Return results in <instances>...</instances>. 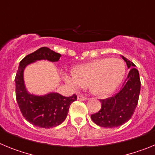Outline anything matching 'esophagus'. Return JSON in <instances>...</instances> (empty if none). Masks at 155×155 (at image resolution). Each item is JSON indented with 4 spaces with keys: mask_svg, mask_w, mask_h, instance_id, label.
Instances as JSON below:
<instances>
[{
    "mask_svg": "<svg viewBox=\"0 0 155 155\" xmlns=\"http://www.w3.org/2000/svg\"><path fill=\"white\" fill-rule=\"evenodd\" d=\"M78 99L79 101H85V100L87 99V98L83 96L81 94H79V95H78Z\"/></svg>",
    "mask_w": 155,
    "mask_h": 155,
    "instance_id": "34e87169",
    "label": "esophagus"
}]
</instances>
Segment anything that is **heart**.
Here are the masks:
<instances>
[{"instance_id":"b5f03b06","label":"heart","mask_w":155,"mask_h":155,"mask_svg":"<svg viewBox=\"0 0 155 155\" xmlns=\"http://www.w3.org/2000/svg\"><path fill=\"white\" fill-rule=\"evenodd\" d=\"M125 73L122 60L102 58L77 67L73 74H65L64 79L74 88L88 86L94 94L105 96L118 87Z\"/></svg>"}]
</instances>
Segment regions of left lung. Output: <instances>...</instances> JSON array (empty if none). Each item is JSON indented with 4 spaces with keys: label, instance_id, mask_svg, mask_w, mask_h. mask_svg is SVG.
<instances>
[{
    "label": "left lung",
    "instance_id": "8db88e82",
    "mask_svg": "<svg viewBox=\"0 0 155 155\" xmlns=\"http://www.w3.org/2000/svg\"><path fill=\"white\" fill-rule=\"evenodd\" d=\"M130 69L121 89L113 96L100 99L102 107L91 116L94 124L106 128L117 127L125 124L134 115L139 99L140 80L135 64L123 57Z\"/></svg>",
    "mask_w": 155,
    "mask_h": 155
}]
</instances>
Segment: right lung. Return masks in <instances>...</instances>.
<instances>
[{"label":"right lung","mask_w":155,"mask_h":155,"mask_svg":"<svg viewBox=\"0 0 155 155\" xmlns=\"http://www.w3.org/2000/svg\"><path fill=\"white\" fill-rule=\"evenodd\" d=\"M61 55L48 47L39 48L23 58L16 74L15 95L22 116L32 125L42 128H52L60 125L68 116L71 104L77 100L74 94L71 97L63 96L58 93H50L36 96L26 91L23 80V71L28 64L35 61L47 60L52 62L60 61Z\"/></svg>","instance_id":"right-lung-1"}]
</instances>
